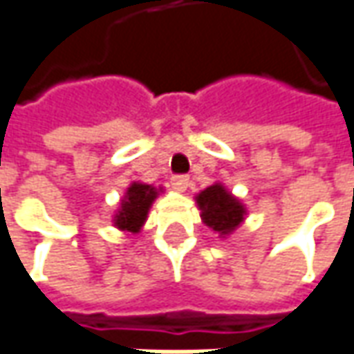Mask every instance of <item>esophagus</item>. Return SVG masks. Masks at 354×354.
<instances>
[{"mask_svg": "<svg viewBox=\"0 0 354 354\" xmlns=\"http://www.w3.org/2000/svg\"><path fill=\"white\" fill-rule=\"evenodd\" d=\"M170 184H172V187H174L176 192H184L187 187V184H189V178H187L186 174H174V176L170 178Z\"/></svg>", "mask_w": 354, "mask_h": 354, "instance_id": "34e87169", "label": "esophagus"}]
</instances>
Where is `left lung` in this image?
<instances>
[{
  "label": "left lung",
  "mask_w": 354,
  "mask_h": 354,
  "mask_svg": "<svg viewBox=\"0 0 354 354\" xmlns=\"http://www.w3.org/2000/svg\"><path fill=\"white\" fill-rule=\"evenodd\" d=\"M201 218L209 228L227 236L244 221V207L221 184H213L197 196Z\"/></svg>",
  "instance_id": "8db88e82"
}]
</instances>
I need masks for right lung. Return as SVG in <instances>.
I'll return each mask as SVG.
<instances>
[{
    "mask_svg": "<svg viewBox=\"0 0 354 354\" xmlns=\"http://www.w3.org/2000/svg\"><path fill=\"white\" fill-rule=\"evenodd\" d=\"M157 194L158 192L153 186L137 184V182L131 184L127 187L126 199L122 201V209L118 211L116 218H114L116 227L127 230V232H137L143 227L149 207L155 201Z\"/></svg>",
    "mask_w": 354,
    "mask_h": 354,
    "instance_id": "add662e5",
    "label": "right lung"
}]
</instances>
